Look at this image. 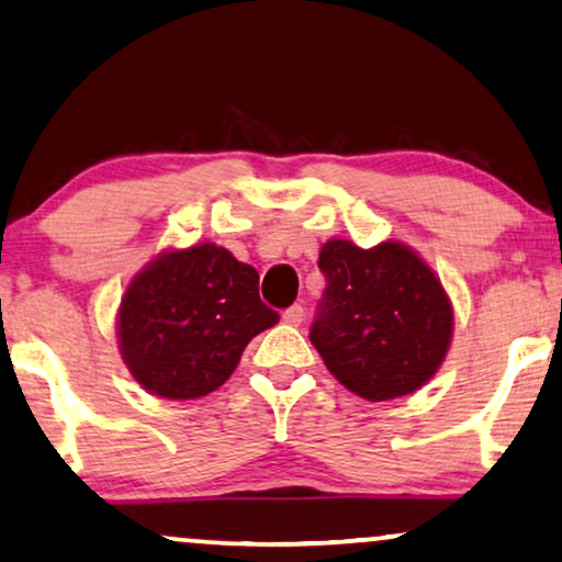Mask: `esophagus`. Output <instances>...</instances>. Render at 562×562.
Masks as SVG:
<instances>
[{"instance_id":"34e87169","label":"esophagus","mask_w":562,"mask_h":562,"mask_svg":"<svg viewBox=\"0 0 562 562\" xmlns=\"http://www.w3.org/2000/svg\"><path fill=\"white\" fill-rule=\"evenodd\" d=\"M283 323L291 325V327H299L304 323V310L299 307V304H294V307H289L286 312H283Z\"/></svg>"}]
</instances>
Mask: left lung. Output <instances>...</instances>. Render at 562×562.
<instances>
[{"instance_id": "1", "label": "left lung", "mask_w": 562, "mask_h": 562, "mask_svg": "<svg viewBox=\"0 0 562 562\" xmlns=\"http://www.w3.org/2000/svg\"><path fill=\"white\" fill-rule=\"evenodd\" d=\"M327 289L310 340L346 390L384 403L420 390L447 359L454 307L434 268L400 239L369 250L333 237L319 247Z\"/></svg>"}]
</instances>
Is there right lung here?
<instances>
[{
	"mask_svg": "<svg viewBox=\"0 0 562 562\" xmlns=\"http://www.w3.org/2000/svg\"><path fill=\"white\" fill-rule=\"evenodd\" d=\"M279 323L258 296V271L227 247H167L123 291L119 351L134 382L165 400H199L222 387L247 344Z\"/></svg>",
	"mask_w": 562,
	"mask_h": 562,
	"instance_id": "right-lung-1",
	"label": "right lung"
}]
</instances>
